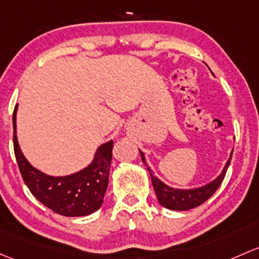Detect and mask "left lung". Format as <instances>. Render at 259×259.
Listing matches in <instances>:
<instances>
[{"label": "left lung", "instance_id": "obj_1", "mask_svg": "<svg viewBox=\"0 0 259 259\" xmlns=\"http://www.w3.org/2000/svg\"><path fill=\"white\" fill-rule=\"evenodd\" d=\"M232 152H231L230 159H228L227 162H226L222 172L213 181H211L209 184L203 185V186L196 187V189H186V190L174 189V187H170L166 184H164L161 180H159L154 175L151 168L146 165L145 155H144L143 151H140V156L144 164L148 166V171L150 172L152 186H154L155 194H156L157 201H159L160 205L164 206V207L168 209H174V211H187V209L195 208L197 207V206L202 205L205 201H207L208 198L216 192V190L219 189L220 185L222 184L223 179H225L226 171H227L228 166H230L231 157H232Z\"/></svg>", "mask_w": 259, "mask_h": 259}]
</instances>
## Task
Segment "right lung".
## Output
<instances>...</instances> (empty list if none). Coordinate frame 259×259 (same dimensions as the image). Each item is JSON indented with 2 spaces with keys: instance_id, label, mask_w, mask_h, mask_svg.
Masks as SVG:
<instances>
[{
  "instance_id": "obj_1",
  "label": "right lung",
  "mask_w": 259,
  "mask_h": 259,
  "mask_svg": "<svg viewBox=\"0 0 259 259\" xmlns=\"http://www.w3.org/2000/svg\"><path fill=\"white\" fill-rule=\"evenodd\" d=\"M17 105L13 111V149L22 179L32 195L46 207L67 217L88 216L100 208L108 187L113 141L97 149L93 161L67 176H51L33 167L24 157L17 140Z\"/></svg>"
}]
</instances>
